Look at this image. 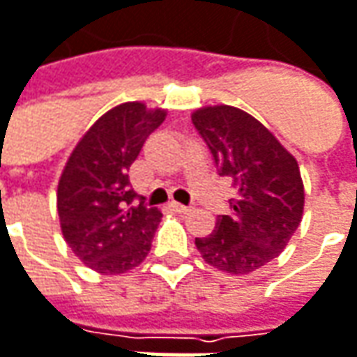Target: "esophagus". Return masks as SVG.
<instances>
[{"mask_svg": "<svg viewBox=\"0 0 357 357\" xmlns=\"http://www.w3.org/2000/svg\"><path fill=\"white\" fill-rule=\"evenodd\" d=\"M169 208H172V210H176V212H179V214H185V212H190V210H192L190 206H183V204H179V202H172V204H169Z\"/></svg>", "mask_w": 357, "mask_h": 357, "instance_id": "1", "label": "esophagus"}]
</instances>
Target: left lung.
I'll return each mask as SVG.
<instances>
[{"label": "left lung", "instance_id": "obj_1", "mask_svg": "<svg viewBox=\"0 0 357 357\" xmlns=\"http://www.w3.org/2000/svg\"><path fill=\"white\" fill-rule=\"evenodd\" d=\"M220 176L236 196L216 230L196 238L202 259L214 268L246 275L281 255L303 216V181L295 158L255 116L220 105L192 115Z\"/></svg>", "mask_w": 357, "mask_h": 357}]
</instances>
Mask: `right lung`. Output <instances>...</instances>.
<instances>
[{
	"mask_svg": "<svg viewBox=\"0 0 357 357\" xmlns=\"http://www.w3.org/2000/svg\"><path fill=\"white\" fill-rule=\"evenodd\" d=\"M163 119L165 111H147L141 102L119 105L86 131L62 172L64 241L96 273H127L151 250L161 212L137 196L129 169Z\"/></svg>",
	"mask_w": 357,
	"mask_h": 357,
	"instance_id": "add662e5",
	"label": "right lung"
}]
</instances>
